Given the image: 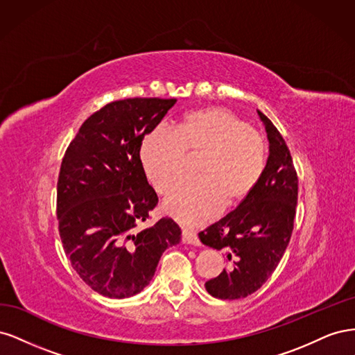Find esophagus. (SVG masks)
Returning <instances> with one entry per match:
<instances>
[{
    "instance_id": "1",
    "label": "esophagus",
    "mask_w": 355,
    "mask_h": 355,
    "mask_svg": "<svg viewBox=\"0 0 355 355\" xmlns=\"http://www.w3.org/2000/svg\"><path fill=\"white\" fill-rule=\"evenodd\" d=\"M182 241H184L185 244H194V245H200V239L197 237L196 232L192 231H188V230H184L182 231Z\"/></svg>"
}]
</instances>
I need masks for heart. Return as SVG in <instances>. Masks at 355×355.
I'll return each instance as SVG.
<instances>
[{"instance_id": "obj_1", "label": "heart", "mask_w": 355, "mask_h": 355, "mask_svg": "<svg viewBox=\"0 0 355 355\" xmlns=\"http://www.w3.org/2000/svg\"><path fill=\"white\" fill-rule=\"evenodd\" d=\"M187 155H200L196 179L184 180L163 201V210L187 225L210 220L222 206H237L254 189L266 164L263 136L225 108L189 112L173 132L155 128L142 141L141 163L158 192L184 173Z\"/></svg>"}]
</instances>
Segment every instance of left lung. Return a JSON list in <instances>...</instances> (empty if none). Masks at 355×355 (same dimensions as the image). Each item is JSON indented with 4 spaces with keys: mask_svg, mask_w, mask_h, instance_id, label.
Here are the masks:
<instances>
[{
    "mask_svg": "<svg viewBox=\"0 0 355 355\" xmlns=\"http://www.w3.org/2000/svg\"><path fill=\"white\" fill-rule=\"evenodd\" d=\"M265 125L270 155L254 189L240 206L201 231L202 244L223 250L228 266L206 283L218 299H243L271 277L287 249L297 202V176L283 136L270 118Z\"/></svg>",
    "mask_w": 355,
    "mask_h": 355,
    "instance_id": "obj_1",
    "label": "left lung"
}]
</instances>
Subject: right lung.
<instances>
[{
	"instance_id": "obj_1",
	"label": "right lung",
	"mask_w": 355,
	"mask_h": 355,
	"mask_svg": "<svg viewBox=\"0 0 355 355\" xmlns=\"http://www.w3.org/2000/svg\"><path fill=\"white\" fill-rule=\"evenodd\" d=\"M175 103L133 98L105 105L83 123L63 157L58 180L63 249L81 280L106 297L142 292L161 254L180 241V228L168 218L136 230L158 202L139 151Z\"/></svg>"
}]
</instances>
